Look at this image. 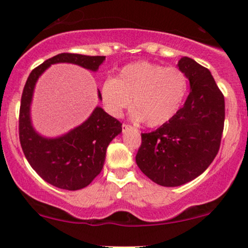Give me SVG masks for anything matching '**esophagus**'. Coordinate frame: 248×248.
<instances>
[{
  "mask_svg": "<svg viewBox=\"0 0 248 248\" xmlns=\"http://www.w3.org/2000/svg\"><path fill=\"white\" fill-rule=\"evenodd\" d=\"M127 129H135V128L130 126V124H122V130H124V132H126Z\"/></svg>",
  "mask_w": 248,
  "mask_h": 248,
  "instance_id": "esophagus-1",
  "label": "esophagus"
}]
</instances>
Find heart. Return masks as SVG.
<instances>
[{
  "mask_svg": "<svg viewBox=\"0 0 248 248\" xmlns=\"http://www.w3.org/2000/svg\"><path fill=\"white\" fill-rule=\"evenodd\" d=\"M189 77L183 70L150 62H138L119 71L101 85L107 112L121 116L132 104V118L149 127L166 124L179 112L187 93Z\"/></svg>",
  "mask_w": 248,
  "mask_h": 248,
  "instance_id": "heart-1",
  "label": "heart"
}]
</instances>
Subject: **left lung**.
<instances>
[{
    "label": "left lung",
    "instance_id": "1",
    "mask_svg": "<svg viewBox=\"0 0 248 248\" xmlns=\"http://www.w3.org/2000/svg\"><path fill=\"white\" fill-rule=\"evenodd\" d=\"M178 67L189 77L186 105L168 124L141 134L136 164L162 186H178L198 177L217 156L225 121V100L206 67L183 57Z\"/></svg>",
    "mask_w": 248,
    "mask_h": 248
}]
</instances>
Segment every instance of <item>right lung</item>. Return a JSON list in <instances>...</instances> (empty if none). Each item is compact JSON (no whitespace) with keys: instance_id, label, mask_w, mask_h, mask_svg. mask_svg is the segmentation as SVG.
Returning a JSON list of instances; mask_svg holds the SVG:
<instances>
[{"instance_id":"add662e5","label":"right lung","mask_w":248,"mask_h":248,"mask_svg":"<svg viewBox=\"0 0 248 248\" xmlns=\"http://www.w3.org/2000/svg\"><path fill=\"white\" fill-rule=\"evenodd\" d=\"M105 56L59 53L46 59L31 71L25 82L19 107V142L32 169L53 186L64 190H79L92 183L104 167L106 149L110 141L121 133L122 124L100 107L84 124L58 139L38 135L30 122V102L38 77L51 64L72 62L96 71ZM99 98H101L99 92Z\"/></svg>"}]
</instances>
